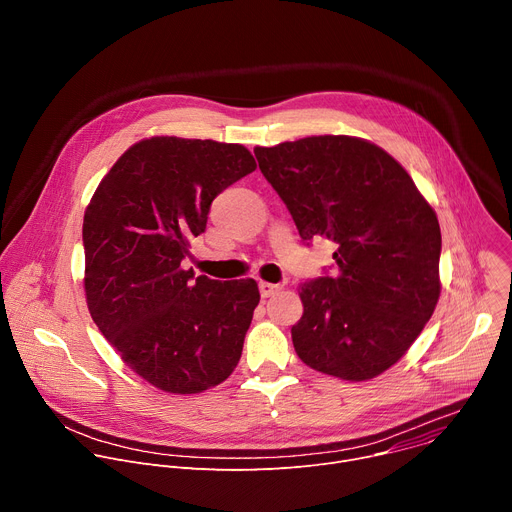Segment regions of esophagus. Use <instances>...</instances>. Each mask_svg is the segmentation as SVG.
<instances>
[{
  "label": "esophagus",
  "mask_w": 512,
  "mask_h": 512,
  "mask_svg": "<svg viewBox=\"0 0 512 512\" xmlns=\"http://www.w3.org/2000/svg\"><path fill=\"white\" fill-rule=\"evenodd\" d=\"M283 287L279 283H269V281H261L259 283V291H261V298H271L277 291H281Z\"/></svg>",
  "instance_id": "1"
}]
</instances>
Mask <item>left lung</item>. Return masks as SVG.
Returning a JSON list of instances; mask_svg holds the SVG:
<instances>
[{"instance_id": "left-lung-1", "label": "left lung", "mask_w": 512, "mask_h": 512, "mask_svg": "<svg viewBox=\"0 0 512 512\" xmlns=\"http://www.w3.org/2000/svg\"><path fill=\"white\" fill-rule=\"evenodd\" d=\"M300 237L336 245V273L300 285L298 356L324 375L369 381L409 350L440 298V223L379 145L314 135L255 148Z\"/></svg>"}]
</instances>
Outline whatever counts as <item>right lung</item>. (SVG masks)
<instances>
[{"mask_svg":"<svg viewBox=\"0 0 512 512\" xmlns=\"http://www.w3.org/2000/svg\"><path fill=\"white\" fill-rule=\"evenodd\" d=\"M257 168L239 143L141 139L85 210V294L127 367L160 391L202 393L229 379L259 304L255 279L184 269L212 200Z\"/></svg>","mask_w":512,"mask_h":512,"instance_id":"right-lung-1","label":"right lung"}]
</instances>
